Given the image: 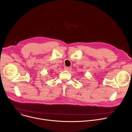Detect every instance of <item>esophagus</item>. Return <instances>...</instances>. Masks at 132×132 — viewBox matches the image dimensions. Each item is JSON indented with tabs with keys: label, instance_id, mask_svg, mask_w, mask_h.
Segmentation results:
<instances>
[{
	"label": "esophagus",
	"instance_id": "1",
	"mask_svg": "<svg viewBox=\"0 0 132 132\" xmlns=\"http://www.w3.org/2000/svg\"><path fill=\"white\" fill-rule=\"evenodd\" d=\"M64 69L66 70V71H71L72 68L70 67H65L64 68Z\"/></svg>",
	"mask_w": 132,
	"mask_h": 132
}]
</instances>
